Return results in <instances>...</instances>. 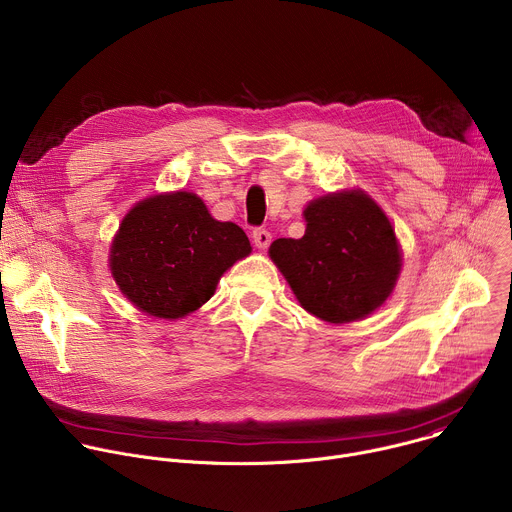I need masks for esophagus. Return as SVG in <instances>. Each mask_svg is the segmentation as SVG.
Here are the masks:
<instances>
[{"instance_id": "obj_1", "label": "esophagus", "mask_w": 512, "mask_h": 512, "mask_svg": "<svg viewBox=\"0 0 512 512\" xmlns=\"http://www.w3.org/2000/svg\"><path fill=\"white\" fill-rule=\"evenodd\" d=\"M253 243L259 249H267L271 245V233L267 229H255L253 231Z\"/></svg>"}]
</instances>
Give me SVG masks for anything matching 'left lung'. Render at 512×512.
I'll return each mask as SVG.
<instances>
[{
  "instance_id": "8db88e82",
  "label": "left lung",
  "mask_w": 512,
  "mask_h": 512,
  "mask_svg": "<svg viewBox=\"0 0 512 512\" xmlns=\"http://www.w3.org/2000/svg\"><path fill=\"white\" fill-rule=\"evenodd\" d=\"M306 235L269 247L300 304L320 320L344 324L375 312L395 287L401 253L385 212L360 190L308 204Z\"/></svg>"
}]
</instances>
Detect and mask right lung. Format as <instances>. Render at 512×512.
<instances>
[{"label": "right lung", "instance_id": "add662e5", "mask_svg": "<svg viewBox=\"0 0 512 512\" xmlns=\"http://www.w3.org/2000/svg\"><path fill=\"white\" fill-rule=\"evenodd\" d=\"M249 253L243 229L214 221L196 194H160L123 218L111 273L141 312L176 320L208 302L221 275Z\"/></svg>", "mask_w": 512, "mask_h": 512}]
</instances>
